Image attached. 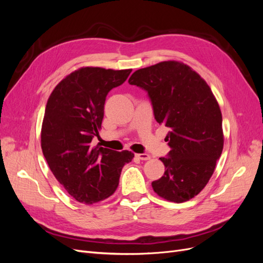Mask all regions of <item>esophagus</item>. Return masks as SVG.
<instances>
[{
    "mask_svg": "<svg viewBox=\"0 0 263 263\" xmlns=\"http://www.w3.org/2000/svg\"><path fill=\"white\" fill-rule=\"evenodd\" d=\"M136 157L140 159V160H149L150 159V156L148 154H137Z\"/></svg>",
    "mask_w": 263,
    "mask_h": 263,
    "instance_id": "34e87169",
    "label": "esophagus"
}]
</instances>
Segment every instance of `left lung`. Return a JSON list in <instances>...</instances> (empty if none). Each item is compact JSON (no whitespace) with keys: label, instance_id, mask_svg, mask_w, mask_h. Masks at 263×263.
Here are the masks:
<instances>
[{"label":"left lung","instance_id":"8db88e82","mask_svg":"<svg viewBox=\"0 0 263 263\" xmlns=\"http://www.w3.org/2000/svg\"><path fill=\"white\" fill-rule=\"evenodd\" d=\"M128 83L148 93L156 121L170 129L165 141L171 150L160 158L165 171L151 183L154 191L171 202L191 200L208 184L224 146L220 108L211 87L179 61L139 69Z\"/></svg>","mask_w":263,"mask_h":263}]
</instances>
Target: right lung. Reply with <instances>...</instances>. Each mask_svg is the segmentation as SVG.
<instances>
[{
	"instance_id": "1",
	"label": "right lung",
	"mask_w": 263,
	"mask_h": 263,
	"mask_svg": "<svg viewBox=\"0 0 263 263\" xmlns=\"http://www.w3.org/2000/svg\"><path fill=\"white\" fill-rule=\"evenodd\" d=\"M132 69L85 67L67 76L51 92L42 126V149L60 184L74 200L98 203L112 195L132 151L92 147L101 128L106 95Z\"/></svg>"
}]
</instances>
